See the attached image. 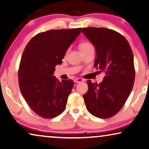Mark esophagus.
Wrapping results in <instances>:
<instances>
[{"mask_svg":"<svg viewBox=\"0 0 149 149\" xmlns=\"http://www.w3.org/2000/svg\"><path fill=\"white\" fill-rule=\"evenodd\" d=\"M84 79L82 78H75L74 79V81L75 82V83H80V82L83 81Z\"/></svg>","mask_w":149,"mask_h":149,"instance_id":"34e87169","label":"esophagus"}]
</instances>
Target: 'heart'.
Wrapping results in <instances>:
<instances>
[{"label": "heart", "mask_w": 149, "mask_h": 149, "mask_svg": "<svg viewBox=\"0 0 149 149\" xmlns=\"http://www.w3.org/2000/svg\"><path fill=\"white\" fill-rule=\"evenodd\" d=\"M79 49H80L81 52H82V51H85V50L88 49L92 48L93 45L90 43H89V42H83V43L79 44ZM68 50H67L66 53H68Z\"/></svg>", "instance_id": "obj_1"}]
</instances>
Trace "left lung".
I'll return each instance as SVG.
<instances>
[{
    "label": "left lung",
    "instance_id": "8db88e82",
    "mask_svg": "<svg viewBox=\"0 0 149 149\" xmlns=\"http://www.w3.org/2000/svg\"><path fill=\"white\" fill-rule=\"evenodd\" d=\"M82 33L96 51L94 66L104 72V80L97 84L88 80L84 95L86 108L93 116L109 118L125 104L132 90L135 70L131 47L123 35L107 28H82Z\"/></svg>",
    "mask_w": 149,
    "mask_h": 149
}]
</instances>
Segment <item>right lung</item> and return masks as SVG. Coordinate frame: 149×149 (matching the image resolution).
<instances>
[{
    "label": "right lung",
    "mask_w": 149,
    "mask_h": 149,
    "mask_svg": "<svg viewBox=\"0 0 149 149\" xmlns=\"http://www.w3.org/2000/svg\"><path fill=\"white\" fill-rule=\"evenodd\" d=\"M81 28L49 30L35 35L26 45L18 77L21 94L37 115L55 118L65 110L74 86L72 79L60 81L53 76Z\"/></svg>",
    "instance_id": "right-lung-1"
}]
</instances>
